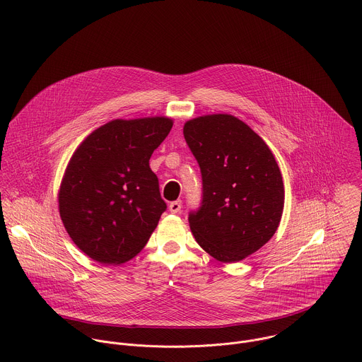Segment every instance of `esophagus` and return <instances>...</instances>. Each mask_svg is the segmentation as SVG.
<instances>
[{
  "label": "esophagus",
  "instance_id": "1",
  "mask_svg": "<svg viewBox=\"0 0 362 362\" xmlns=\"http://www.w3.org/2000/svg\"><path fill=\"white\" fill-rule=\"evenodd\" d=\"M180 209H182V202L180 200H176V202H172L169 204V211L176 214V213H180Z\"/></svg>",
  "mask_w": 362,
  "mask_h": 362
}]
</instances>
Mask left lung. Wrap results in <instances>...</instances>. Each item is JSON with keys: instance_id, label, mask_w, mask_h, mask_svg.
Masks as SVG:
<instances>
[{"instance_id": "obj_1", "label": "left lung", "mask_w": 362, "mask_h": 362, "mask_svg": "<svg viewBox=\"0 0 362 362\" xmlns=\"http://www.w3.org/2000/svg\"><path fill=\"white\" fill-rule=\"evenodd\" d=\"M183 135L202 173V203L189 214L199 245L221 262H238L278 230L285 189L264 139L241 119L214 114L190 119Z\"/></svg>"}]
</instances>
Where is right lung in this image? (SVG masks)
Returning a JSON list of instances; mask_svg holds the SVG:
<instances>
[{
    "instance_id": "right-lung-1",
    "label": "right lung",
    "mask_w": 362,
    "mask_h": 362,
    "mask_svg": "<svg viewBox=\"0 0 362 362\" xmlns=\"http://www.w3.org/2000/svg\"><path fill=\"white\" fill-rule=\"evenodd\" d=\"M163 117L115 119L73 153L59 192V211L73 243L90 258L118 265L148 243L166 203L149 168L172 128Z\"/></svg>"
}]
</instances>
